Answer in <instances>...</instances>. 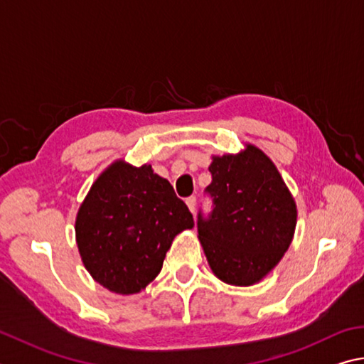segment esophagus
Listing matches in <instances>:
<instances>
[{
    "label": "esophagus",
    "instance_id": "1",
    "mask_svg": "<svg viewBox=\"0 0 364 364\" xmlns=\"http://www.w3.org/2000/svg\"><path fill=\"white\" fill-rule=\"evenodd\" d=\"M196 202H197V199L194 196H191L186 199V205H188V208L191 210V213H196Z\"/></svg>",
    "mask_w": 364,
    "mask_h": 364
}]
</instances>
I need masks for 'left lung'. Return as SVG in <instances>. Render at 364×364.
I'll use <instances>...</instances> for the list:
<instances>
[{"label":"left lung","mask_w":364,"mask_h":364,"mask_svg":"<svg viewBox=\"0 0 364 364\" xmlns=\"http://www.w3.org/2000/svg\"><path fill=\"white\" fill-rule=\"evenodd\" d=\"M205 189L213 210L199 211L197 230L213 274L250 287L285 255L296 229V203L274 162L253 144L239 154L213 156Z\"/></svg>","instance_id":"obj_1"}]
</instances>
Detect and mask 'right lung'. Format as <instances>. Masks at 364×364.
I'll list each match as a JSON object with an SVG mask.
<instances>
[{
    "instance_id": "1",
    "label": "right lung",
    "mask_w": 364,
    "mask_h": 364,
    "mask_svg": "<svg viewBox=\"0 0 364 364\" xmlns=\"http://www.w3.org/2000/svg\"><path fill=\"white\" fill-rule=\"evenodd\" d=\"M189 208L151 165L116 161L97 178L76 216V242L94 280L135 294L161 272L175 235L193 229Z\"/></svg>"
}]
</instances>
